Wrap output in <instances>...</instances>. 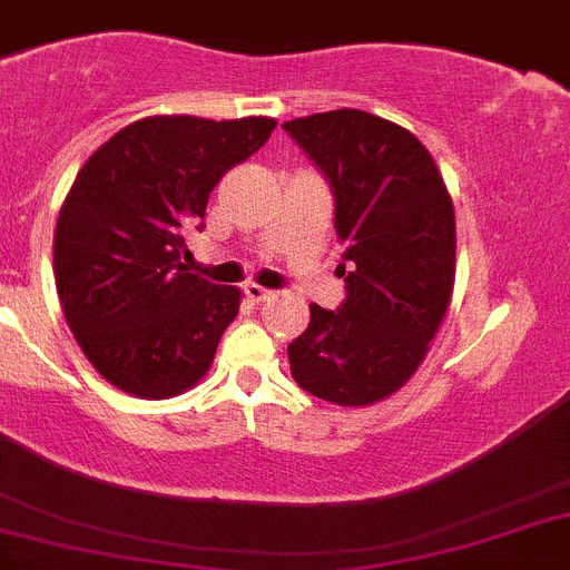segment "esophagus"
Listing matches in <instances>:
<instances>
[{
    "label": "esophagus",
    "mask_w": 570,
    "mask_h": 570,
    "mask_svg": "<svg viewBox=\"0 0 570 570\" xmlns=\"http://www.w3.org/2000/svg\"><path fill=\"white\" fill-rule=\"evenodd\" d=\"M243 294H245V299L254 302V305H259V302L268 299L271 291L263 288V285H254V282H248V285H245V288H243Z\"/></svg>",
    "instance_id": "34e87169"
}]
</instances>
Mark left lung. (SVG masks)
I'll use <instances>...</instances> for the list:
<instances>
[{
    "instance_id": "left-lung-1",
    "label": "left lung",
    "mask_w": 570,
    "mask_h": 570,
    "mask_svg": "<svg viewBox=\"0 0 570 570\" xmlns=\"http://www.w3.org/2000/svg\"><path fill=\"white\" fill-rule=\"evenodd\" d=\"M325 171L336 197L344 296L311 305V325L288 344L291 375L338 406L399 393L446 316L455 285V208L426 146L362 109L282 124Z\"/></svg>"
}]
</instances>
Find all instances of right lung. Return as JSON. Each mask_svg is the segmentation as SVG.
<instances>
[{
	"label": "right lung",
	"instance_id": "1",
	"mask_svg": "<svg viewBox=\"0 0 570 570\" xmlns=\"http://www.w3.org/2000/svg\"><path fill=\"white\" fill-rule=\"evenodd\" d=\"M274 118L153 115L87 158L59 212L53 274L83 356L112 387L171 399L208 373L239 291L189 274L186 232L212 189L271 138Z\"/></svg>",
	"mask_w": 570,
	"mask_h": 570
}]
</instances>
